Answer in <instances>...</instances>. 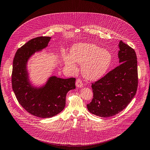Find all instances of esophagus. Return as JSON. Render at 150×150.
Returning a JSON list of instances; mask_svg holds the SVG:
<instances>
[{"mask_svg": "<svg viewBox=\"0 0 150 150\" xmlns=\"http://www.w3.org/2000/svg\"><path fill=\"white\" fill-rule=\"evenodd\" d=\"M76 87H77V88H82V87H83L82 81L80 79H76Z\"/></svg>", "mask_w": 150, "mask_h": 150, "instance_id": "34e87169", "label": "esophagus"}]
</instances>
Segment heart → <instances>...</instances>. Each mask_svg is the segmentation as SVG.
Wrapping results in <instances>:
<instances>
[{"instance_id":"heart-1","label":"heart","mask_w":150,"mask_h":150,"mask_svg":"<svg viewBox=\"0 0 150 150\" xmlns=\"http://www.w3.org/2000/svg\"><path fill=\"white\" fill-rule=\"evenodd\" d=\"M66 66L75 71V62L82 64V74L88 80H96L105 75L112 63V57L109 51L91 43H79L71 48L70 55H63Z\"/></svg>"}]
</instances>
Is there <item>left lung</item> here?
Returning a JSON list of instances; mask_svg holds the SVG:
<instances>
[{"mask_svg":"<svg viewBox=\"0 0 150 150\" xmlns=\"http://www.w3.org/2000/svg\"><path fill=\"white\" fill-rule=\"evenodd\" d=\"M118 67L95 83H92L93 98L87 105L90 112L107 117L114 116L126 108L135 95L138 86L137 61L135 50L119 43Z\"/></svg>","mask_w":150,"mask_h":150,"instance_id":"1","label":"left lung"}]
</instances>
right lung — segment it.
<instances>
[{
  "label": "right lung",
  "instance_id": "1",
  "mask_svg": "<svg viewBox=\"0 0 150 150\" xmlns=\"http://www.w3.org/2000/svg\"><path fill=\"white\" fill-rule=\"evenodd\" d=\"M50 37L40 36L29 40L17 50L13 62L12 88L19 103L27 112L39 117H52L60 113L66 105L67 93L75 88V79L52 76L40 88L31 85L27 64L35 52L48 46Z\"/></svg>",
  "mask_w": 150,
  "mask_h": 150
}]
</instances>
